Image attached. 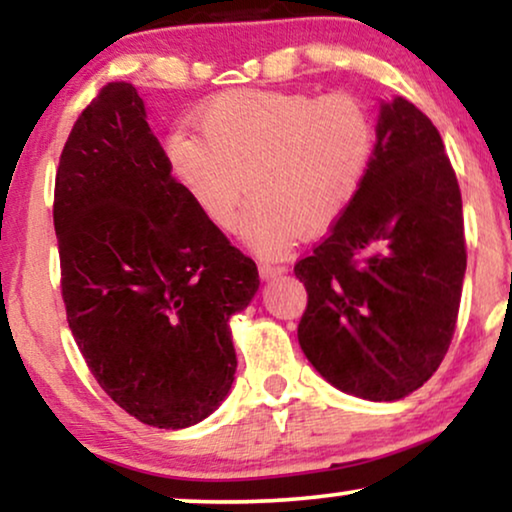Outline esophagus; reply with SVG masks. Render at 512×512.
Segmentation results:
<instances>
[{
	"instance_id": "esophagus-1",
	"label": "esophagus",
	"mask_w": 512,
	"mask_h": 512,
	"mask_svg": "<svg viewBox=\"0 0 512 512\" xmlns=\"http://www.w3.org/2000/svg\"><path fill=\"white\" fill-rule=\"evenodd\" d=\"M286 271L283 264H274V262H260V276L262 278H271V276H278Z\"/></svg>"
}]
</instances>
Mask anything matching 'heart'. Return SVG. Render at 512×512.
I'll list each match as a JSON object with an SVG mask.
<instances>
[{
    "label": "heart",
    "instance_id": "obj_1",
    "mask_svg": "<svg viewBox=\"0 0 512 512\" xmlns=\"http://www.w3.org/2000/svg\"><path fill=\"white\" fill-rule=\"evenodd\" d=\"M198 129L167 134L172 177L217 229L234 226L248 189L241 231L260 252L328 229L357 198L375 151L371 113L349 94L238 89L205 103Z\"/></svg>",
    "mask_w": 512,
    "mask_h": 512
}]
</instances>
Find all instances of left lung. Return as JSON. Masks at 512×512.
Here are the masks:
<instances>
[{
  "label": "left lung",
  "mask_w": 512,
  "mask_h": 512,
  "mask_svg": "<svg viewBox=\"0 0 512 512\" xmlns=\"http://www.w3.org/2000/svg\"><path fill=\"white\" fill-rule=\"evenodd\" d=\"M465 260L461 189L442 137L397 96L380 106L357 198L295 264L307 288L302 352L342 392L406 397L449 352Z\"/></svg>",
  "instance_id": "1"
}]
</instances>
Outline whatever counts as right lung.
<instances>
[{
    "label": "right lung",
    "instance_id": "right-lung-1",
    "mask_svg": "<svg viewBox=\"0 0 512 512\" xmlns=\"http://www.w3.org/2000/svg\"><path fill=\"white\" fill-rule=\"evenodd\" d=\"M54 229L68 326L103 392L153 428L208 418L260 274L172 177L134 84L108 82L73 125Z\"/></svg>",
    "mask_w": 512,
    "mask_h": 512
}]
</instances>
